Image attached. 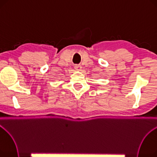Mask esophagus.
Returning a JSON list of instances; mask_svg holds the SVG:
<instances>
[{"label": "esophagus", "mask_w": 157, "mask_h": 157, "mask_svg": "<svg viewBox=\"0 0 157 157\" xmlns=\"http://www.w3.org/2000/svg\"><path fill=\"white\" fill-rule=\"evenodd\" d=\"M74 68L76 70H78V71H80L82 68V67L80 65V64H75L74 66Z\"/></svg>", "instance_id": "obj_1"}]
</instances>
